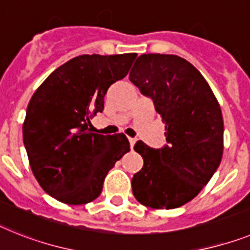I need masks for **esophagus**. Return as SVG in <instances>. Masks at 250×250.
Wrapping results in <instances>:
<instances>
[{"instance_id": "obj_1", "label": "esophagus", "mask_w": 250, "mask_h": 250, "mask_svg": "<svg viewBox=\"0 0 250 250\" xmlns=\"http://www.w3.org/2000/svg\"><path fill=\"white\" fill-rule=\"evenodd\" d=\"M128 141H129V145H131V148H132V147H133V146H135L136 141H137V138H135V137H128Z\"/></svg>"}]
</instances>
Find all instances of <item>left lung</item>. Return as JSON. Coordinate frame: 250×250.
Returning a JSON list of instances; mask_svg holds the SVG:
<instances>
[{
	"mask_svg": "<svg viewBox=\"0 0 250 250\" xmlns=\"http://www.w3.org/2000/svg\"><path fill=\"white\" fill-rule=\"evenodd\" d=\"M129 80L154 100L167 145L137 141L144 167L132 178L138 202L171 209L192 201L212 178L224 151V121L215 94L196 67L174 54H141Z\"/></svg>",
	"mask_w": 250,
	"mask_h": 250,
	"instance_id": "left-lung-1",
	"label": "left lung"
}]
</instances>
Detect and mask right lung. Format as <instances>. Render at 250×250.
Masks as SVG:
<instances>
[{
    "label": "right lung",
    "mask_w": 250,
    "mask_h": 250,
    "mask_svg": "<svg viewBox=\"0 0 250 250\" xmlns=\"http://www.w3.org/2000/svg\"><path fill=\"white\" fill-rule=\"evenodd\" d=\"M136 53L83 54L54 70L26 108L22 137L31 171L45 192L67 205L99 197L108 171L129 151L123 133H94L113 83L128 73Z\"/></svg>",
    "instance_id": "1"
}]
</instances>
